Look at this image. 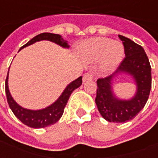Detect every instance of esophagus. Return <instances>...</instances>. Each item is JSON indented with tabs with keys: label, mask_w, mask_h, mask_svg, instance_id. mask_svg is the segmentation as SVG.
I'll use <instances>...</instances> for the list:
<instances>
[{
	"label": "esophagus",
	"mask_w": 158,
	"mask_h": 158,
	"mask_svg": "<svg viewBox=\"0 0 158 158\" xmlns=\"http://www.w3.org/2000/svg\"><path fill=\"white\" fill-rule=\"evenodd\" d=\"M93 79V74L91 73H86L84 74L83 76V81L85 82L86 80H89V79Z\"/></svg>",
	"instance_id": "esophagus-1"
}]
</instances>
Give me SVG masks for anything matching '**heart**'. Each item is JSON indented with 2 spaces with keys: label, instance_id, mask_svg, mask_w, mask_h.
I'll use <instances>...</instances> for the list:
<instances>
[{
  "label": "heart",
  "instance_id": "obj_1",
  "mask_svg": "<svg viewBox=\"0 0 158 158\" xmlns=\"http://www.w3.org/2000/svg\"><path fill=\"white\" fill-rule=\"evenodd\" d=\"M85 52L91 59L102 56V70L109 73L118 65L123 56V47L118 41H112L107 38H96L85 44Z\"/></svg>",
  "mask_w": 158,
  "mask_h": 158
}]
</instances>
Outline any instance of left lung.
Listing matches in <instances>:
<instances>
[{
    "mask_svg": "<svg viewBox=\"0 0 158 158\" xmlns=\"http://www.w3.org/2000/svg\"><path fill=\"white\" fill-rule=\"evenodd\" d=\"M118 37L124 47L125 56L112 75L97 79L96 103L102 116L108 122L125 123L143 109L149 98L152 87V69L149 59L141 45L125 36ZM119 72L129 73L137 85L136 96L131 100L117 99L111 91V80Z\"/></svg>",
    "mask_w": 158,
    "mask_h": 158,
    "instance_id": "obj_1",
    "label": "left lung"
}]
</instances>
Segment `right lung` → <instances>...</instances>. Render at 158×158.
Wrapping results in <instances>:
<instances>
[{
    "instance_id": "obj_1",
    "label": "right lung",
    "mask_w": 158,
    "mask_h": 158,
    "mask_svg": "<svg viewBox=\"0 0 158 158\" xmlns=\"http://www.w3.org/2000/svg\"><path fill=\"white\" fill-rule=\"evenodd\" d=\"M43 40L55 42L56 44L61 45L62 47H67V48L69 47L67 41L62 39L61 35H56V34H52V33H42L38 35L35 36L27 44L23 45L20 50L28 45H32L35 42ZM7 81H8V73H7L6 79L5 90L6 94L7 102H8V105L12 111V113H14V115L25 125L31 127V128H35V129H41V128H45L47 126L54 124L61 118V117L62 116L63 112H64V108L67 105V102H68L72 92L82 85V77L80 76L74 81L70 83L69 85L66 87V89H64V91L62 92L61 96L52 105L49 106L46 108L37 110V111L25 109V108H23L22 106H19V104H17L15 101L12 99V96L9 92Z\"/></svg>"
}]
</instances>
